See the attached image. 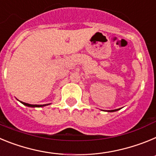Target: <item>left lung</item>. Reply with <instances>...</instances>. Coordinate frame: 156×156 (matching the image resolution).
I'll return each mask as SVG.
<instances>
[{
    "instance_id": "8db88e82",
    "label": "left lung",
    "mask_w": 156,
    "mask_h": 156,
    "mask_svg": "<svg viewBox=\"0 0 156 156\" xmlns=\"http://www.w3.org/2000/svg\"><path fill=\"white\" fill-rule=\"evenodd\" d=\"M118 110H119V109H114V110H110V111H108V112H115V111H118Z\"/></svg>"
}]
</instances>
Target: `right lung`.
I'll return each instance as SVG.
<instances>
[{
	"label": "right lung",
	"instance_id": "1",
	"mask_svg": "<svg viewBox=\"0 0 156 156\" xmlns=\"http://www.w3.org/2000/svg\"><path fill=\"white\" fill-rule=\"evenodd\" d=\"M22 104H23L24 105H27L28 106V107H33V108H36V107H43V106H46V105H48L50 104H46V105H30V104H28V103H25V102H23V101H21Z\"/></svg>",
	"mask_w": 156,
	"mask_h": 156
}]
</instances>
